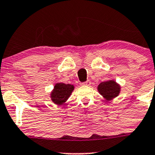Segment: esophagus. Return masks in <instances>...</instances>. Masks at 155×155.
<instances>
[{
	"mask_svg": "<svg viewBox=\"0 0 155 155\" xmlns=\"http://www.w3.org/2000/svg\"><path fill=\"white\" fill-rule=\"evenodd\" d=\"M91 81L87 80V81H86L85 82L81 83L80 84H81V85H84V86H90V85H91Z\"/></svg>",
	"mask_w": 155,
	"mask_h": 155,
	"instance_id": "34e87169",
	"label": "esophagus"
}]
</instances>
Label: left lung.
<instances>
[{
	"instance_id": "1",
	"label": "left lung",
	"mask_w": 155,
	"mask_h": 155,
	"mask_svg": "<svg viewBox=\"0 0 155 155\" xmlns=\"http://www.w3.org/2000/svg\"><path fill=\"white\" fill-rule=\"evenodd\" d=\"M98 93L106 101H111L116 98L120 92V85L115 80L103 81L97 87Z\"/></svg>"
}]
</instances>
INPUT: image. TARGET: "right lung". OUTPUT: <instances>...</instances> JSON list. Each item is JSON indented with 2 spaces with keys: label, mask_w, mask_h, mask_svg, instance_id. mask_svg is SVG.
<instances>
[{
  "label": "right lung",
  "mask_w": 155,
  "mask_h": 155,
  "mask_svg": "<svg viewBox=\"0 0 155 155\" xmlns=\"http://www.w3.org/2000/svg\"><path fill=\"white\" fill-rule=\"evenodd\" d=\"M74 88L73 84L57 83L54 84V89L51 92V100L53 103L58 106L63 105L71 96Z\"/></svg>",
  "instance_id": "1"
}]
</instances>
